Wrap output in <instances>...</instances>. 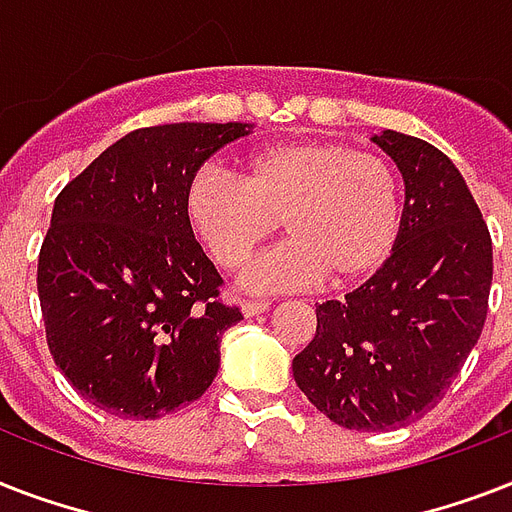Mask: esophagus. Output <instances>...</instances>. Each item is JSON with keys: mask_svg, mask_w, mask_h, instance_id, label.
<instances>
[{"mask_svg": "<svg viewBox=\"0 0 512 512\" xmlns=\"http://www.w3.org/2000/svg\"><path fill=\"white\" fill-rule=\"evenodd\" d=\"M271 308V303L268 300H241V313L247 316V319H252V316H260V313H265Z\"/></svg>", "mask_w": 512, "mask_h": 512, "instance_id": "1", "label": "esophagus"}]
</instances>
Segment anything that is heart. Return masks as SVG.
I'll return each mask as SVG.
<instances>
[{"label":"heart","instance_id":"1","mask_svg":"<svg viewBox=\"0 0 512 512\" xmlns=\"http://www.w3.org/2000/svg\"><path fill=\"white\" fill-rule=\"evenodd\" d=\"M183 215L225 271L247 265L279 228L287 241L249 265L244 287L292 292L372 276L401 231V183L385 159L332 140H292L249 154L241 177L204 164L188 177Z\"/></svg>","mask_w":512,"mask_h":512}]
</instances>
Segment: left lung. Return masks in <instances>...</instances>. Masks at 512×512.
I'll return each instance as SVG.
<instances>
[{
    "label": "left lung",
    "instance_id": "8db88e82",
    "mask_svg": "<svg viewBox=\"0 0 512 512\" xmlns=\"http://www.w3.org/2000/svg\"><path fill=\"white\" fill-rule=\"evenodd\" d=\"M372 143L404 177L396 247L345 300L316 305V337L292 361L319 412L366 433L409 425L444 398L492 289V236L452 159L393 130Z\"/></svg>",
    "mask_w": 512,
    "mask_h": 512
}]
</instances>
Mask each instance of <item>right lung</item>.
Segmentation results:
<instances>
[{
    "mask_svg": "<svg viewBox=\"0 0 512 512\" xmlns=\"http://www.w3.org/2000/svg\"><path fill=\"white\" fill-rule=\"evenodd\" d=\"M252 124L135 130L58 193L36 289L66 380L103 412L156 420L191 404L220 369L239 308L185 223L188 177Z\"/></svg>",
    "mask_w": 512,
    "mask_h": 512,
    "instance_id": "obj_1",
    "label": "right lung"
}]
</instances>
